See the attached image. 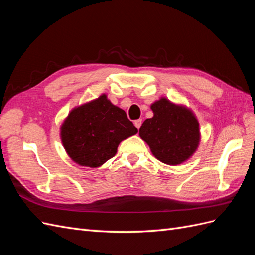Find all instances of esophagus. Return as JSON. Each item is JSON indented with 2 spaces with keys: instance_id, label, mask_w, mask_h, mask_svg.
Returning a JSON list of instances; mask_svg holds the SVG:
<instances>
[{
  "instance_id": "1",
  "label": "esophagus",
  "mask_w": 255,
  "mask_h": 255,
  "mask_svg": "<svg viewBox=\"0 0 255 255\" xmlns=\"http://www.w3.org/2000/svg\"><path fill=\"white\" fill-rule=\"evenodd\" d=\"M141 123H142V120L141 119H137V120H135L134 121V125H135V127L139 129L140 128V127H141Z\"/></svg>"
}]
</instances>
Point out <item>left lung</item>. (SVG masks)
Returning a JSON list of instances; mask_svg holds the SVG:
<instances>
[{"mask_svg":"<svg viewBox=\"0 0 255 255\" xmlns=\"http://www.w3.org/2000/svg\"><path fill=\"white\" fill-rule=\"evenodd\" d=\"M154 116L139 128L141 139L149 144L158 160L175 166L187 160L200 141L199 122L185 106L161 98L151 105Z\"/></svg>","mask_w":255,"mask_h":255,"instance_id":"left-lung-1","label":"left lung"}]
</instances>
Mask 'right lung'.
Masks as SVG:
<instances>
[{"instance_id":"obj_1","label":"right lung","mask_w":255,"mask_h":255,"mask_svg":"<svg viewBox=\"0 0 255 255\" xmlns=\"http://www.w3.org/2000/svg\"><path fill=\"white\" fill-rule=\"evenodd\" d=\"M60 129L68 155L76 164L91 168L114 157L119 143L138 132L126 112L112 104L106 95L75 107Z\"/></svg>"}]
</instances>
